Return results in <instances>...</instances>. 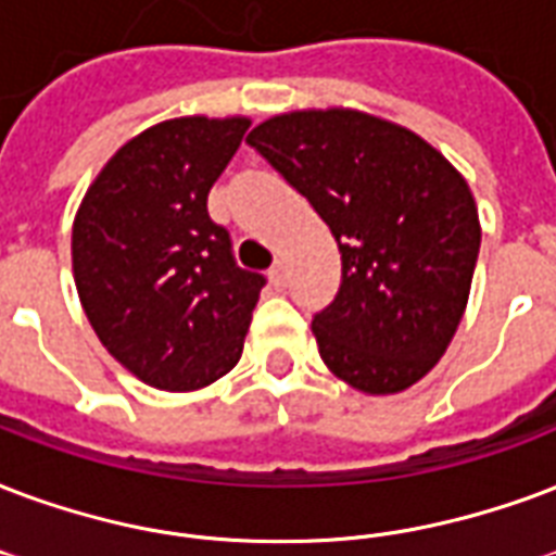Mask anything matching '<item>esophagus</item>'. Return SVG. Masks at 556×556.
Returning <instances> with one entry per match:
<instances>
[{
    "instance_id": "esophagus-1",
    "label": "esophagus",
    "mask_w": 556,
    "mask_h": 556,
    "mask_svg": "<svg viewBox=\"0 0 556 556\" xmlns=\"http://www.w3.org/2000/svg\"><path fill=\"white\" fill-rule=\"evenodd\" d=\"M268 277H270V282H274V286H277V288L286 286V265H282V262H274V268L268 270Z\"/></svg>"
}]
</instances>
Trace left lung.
Returning <instances> with one entry per match:
<instances>
[{
  "mask_svg": "<svg viewBox=\"0 0 556 556\" xmlns=\"http://www.w3.org/2000/svg\"><path fill=\"white\" fill-rule=\"evenodd\" d=\"M332 230L341 288L312 320L329 370L372 396L417 384L464 317L481 224L455 165L362 110H294L248 134Z\"/></svg>",
  "mask_w": 556,
  "mask_h": 556,
  "instance_id": "obj_1",
  "label": "left lung"
}]
</instances>
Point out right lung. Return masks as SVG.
<instances>
[{
    "instance_id": "add662e5",
    "label": "right lung",
    "mask_w": 556,
    "mask_h": 556,
    "mask_svg": "<svg viewBox=\"0 0 556 556\" xmlns=\"http://www.w3.org/2000/svg\"><path fill=\"white\" fill-rule=\"evenodd\" d=\"M250 118L184 116L118 148L72 224V270L108 353L156 391H198L241 358L262 274L232 260L206 194Z\"/></svg>"
}]
</instances>
